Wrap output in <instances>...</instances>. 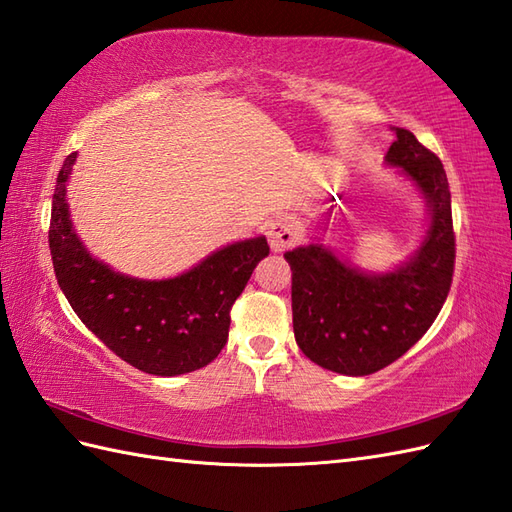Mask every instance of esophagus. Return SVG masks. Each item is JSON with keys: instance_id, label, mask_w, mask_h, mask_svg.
<instances>
[{"instance_id": "esophagus-1", "label": "esophagus", "mask_w": 512, "mask_h": 512, "mask_svg": "<svg viewBox=\"0 0 512 512\" xmlns=\"http://www.w3.org/2000/svg\"><path fill=\"white\" fill-rule=\"evenodd\" d=\"M266 235L272 251H285L296 237V224L290 216H277L266 224Z\"/></svg>"}]
</instances>
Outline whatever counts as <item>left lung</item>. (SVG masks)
I'll return each mask as SVG.
<instances>
[{"label": "left lung", "mask_w": 512, "mask_h": 512, "mask_svg": "<svg viewBox=\"0 0 512 512\" xmlns=\"http://www.w3.org/2000/svg\"><path fill=\"white\" fill-rule=\"evenodd\" d=\"M386 154L432 205V227L417 257L390 275H362L323 246L285 253L292 270V323L301 351L327 371L371 375L399 360L432 327L456 264L451 194L441 159L406 128Z\"/></svg>", "instance_id": "left-lung-1"}]
</instances>
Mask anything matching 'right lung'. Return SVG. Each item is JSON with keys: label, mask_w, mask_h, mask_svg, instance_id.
I'll return each instance as SVG.
<instances>
[{"label": "right lung", "mask_w": 512, "mask_h": 512, "mask_svg": "<svg viewBox=\"0 0 512 512\" xmlns=\"http://www.w3.org/2000/svg\"><path fill=\"white\" fill-rule=\"evenodd\" d=\"M71 152L58 172L50 242L54 275L71 310L117 358L161 377L198 371L218 358L229 338L231 307L270 248L264 237L231 244L168 281L117 275L95 261L71 229L65 183Z\"/></svg>", "instance_id": "right-lung-1"}]
</instances>
